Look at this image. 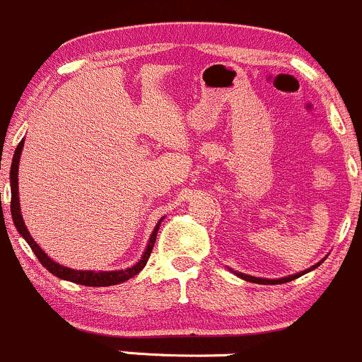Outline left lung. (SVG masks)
I'll use <instances>...</instances> for the list:
<instances>
[{"label":"left lung","mask_w":362,"mask_h":362,"mask_svg":"<svg viewBox=\"0 0 362 362\" xmlns=\"http://www.w3.org/2000/svg\"><path fill=\"white\" fill-rule=\"evenodd\" d=\"M317 266H318V264H317ZM317 266H313V267H311V269H315V267H317ZM311 269H306V271H303V273H298V274H292V276H287V278H280V280H264V278L248 276V274H243V273H235V274H238L239 278H243V280L252 281V284H260V285H280V284H288V281H292V280H296V278L303 276V274H306L308 271H311Z\"/></svg>","instance_id":"left-lung-1"}]
</instances>
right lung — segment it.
Listing matches in <instances>:
<instances>
[{
    "label": "right lung",
    "mask_w": 362,
    "mask_h": 362,
    "mask_svg": "<svg viewBox=\"0 0 362 362\" xmlns=\"http://www.w3.org/2000/svg\"><path fill=\"white\" fill-rule=\"evenodd\" d=\"M23 146L24 141L19 142L17 146L16 153H13V160H12V169H10V186H12V204H10V209H12V218H13V223H16L17 230L19 234L23 235L24 239L28 241V245L31 246V250L35 252V255L38 257L42 266L52 273L54 276L61 278V280H68V281H74V284L78 285H88V287H109V285H117V284H123V281L130 280L134 278L135 274H139L142 271V267L146 266L148 262L149 255L153 252V246H155L156 241V234H158V228L160 223L156 225L155 230H153L151 238H149L148 243V248H146L144 255L142 259L135 264L134 267H128V269H121V271H75V269H68V267L59 266L56 264L54 260L49 259L45 255L44 250L35 243V239L31 238L30 232H28L26 225H24L23 216H21V206H19V186H17V173H19V158H21V151H23ZM162 221V220H160Z\"/></svg>",
    "instance_id": "add662e5"
}]
</instances>
